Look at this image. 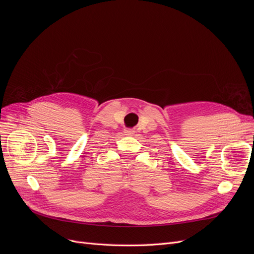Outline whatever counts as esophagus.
Returning a JSON list of instances; mask_svg holds the SVG:
<instances>
[{
    "label": "esophagus",
    "mask_w": 254,
    "mask_h": 254,
    "mask_svg": "<svg viewBox=\"0 0 254 254\" xmlns=\"http://www.w3.org/2000/svg\"><path fill=\"white\" fill-rule=\"evenodd\" d=\"M124 133H125V134H127V135H131V134H133V133H134V131H133L132 129H126Z\"/></svg>",
    "instance_id": "34e87169"
}]
</instances>
